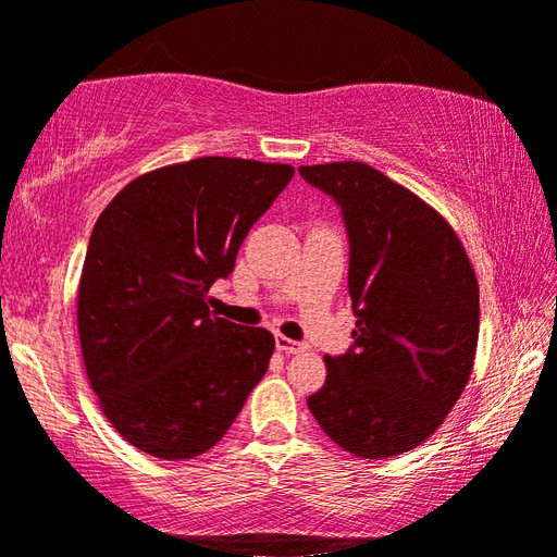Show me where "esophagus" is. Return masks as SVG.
<instances>
[{"mask_svg":"<svg viewBox=\"0 0 557 557\" xmlns=\"http://www.w3.org/2000/svg\"><path fill=\"white\" fill-rule=\"evenodd\" d=\"M276 348L281 350V354H301V350H306V344H301V341H294V338H286V336H281V333H276Z\"/></svg>","mask_w":557,"mask_h":557,"instance_id":"esophagus-1","label":"esophagus"}]
</instances>
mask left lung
<instances>
[{
    "mask_svg": "<svg viewBox=\"0 0 557 557\" xmlns=\"http://www.w3.org/2000/svg\"><path fill=\"white\" fill-rule=\"evenodd\" d=\"M348 236L354 346L326 356L308 408L358 458L421 446L463 393L478 346V281L438 211L361 161L298 166Z\"/></svg>",
    "mask_w": 557,
    "mask_h": 557,
    "instance_id": "8db88e82",
    "label": "left lung"
}]
</instances>
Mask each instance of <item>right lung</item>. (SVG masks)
<instances>
[{"instance_id":"right-lung-1","label":"right lung","mask_w":557,"mask_h":557,"mask_svg":"<svg viewBox=\"0 0 557 557\" xmlns=\"http://www.w3.org/2000/svg\"><path fill=\"white\" fill-rule=\"evenodd\" d=\"M290 176L253 159L184 161L126 184L91 231L76 296L84 366L109 423L153 458L216 446L267 373L271 333L216 319L207 294Z\"/></svg>"}]
</instances>
